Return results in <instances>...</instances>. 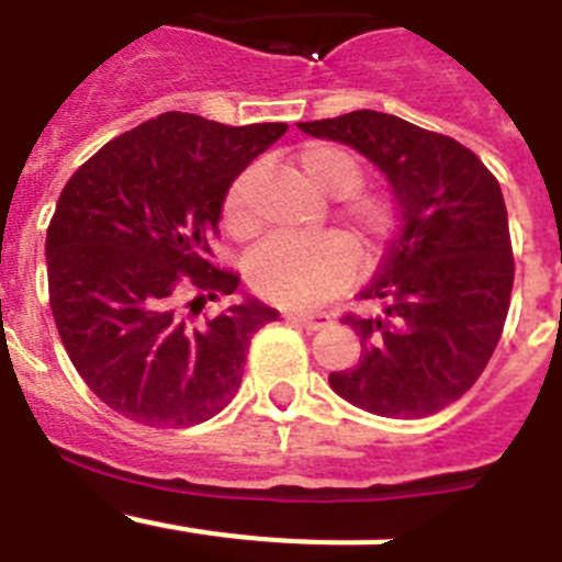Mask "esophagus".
<instances>
[{"label": "esophagus", "mask_w": 562, "mask_h": 562, "mask_svg": "<svg viewBox=\"0 0 562 562\" xmlns=\"http://www.w3.org/2000/svg\"><path fill=\"white\" fill-rule=\"evenodd\" d=\"M290 321H295V324L304 326L306 331H317L324 329V326L331 324V315H326V312H290Z\"/></svg>", "instance_id": "obj_1"}]
</instances>
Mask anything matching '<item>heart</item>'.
<instances>
[{"label": "heart", "instance_id": "1", "mask_svg": "<svg viewBox=\"0 0 562 562\" xmlns=\"http://www.w3.org/2000/svg\"><path fill=\"white\" fill-rule=\"evenodd\" d=\"M297 173L315 191L337 196V216L362 256H374L394 222V205L382 193L357 191L362 166L355 154L331 143H310L295 157ZM222 222L236 238H250L258 231L252 211V171H245L231 186L222 205ZM355 276V252L349 241L335 233L312 238L272 236L247 258V281L267 301L284 306H312L335 295Z\"/></svg>", "mask_w": 562, "mask_h": 562}]
</instances>
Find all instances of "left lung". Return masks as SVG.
<instances>
[{
  "label": "left lung",
  "mask_w": 562,
  "mask_h": 562,
  "mask_svg": "<svg viewBox=\"0 0 562 562\" xmlns=\"http://www.w3.org/2000/svg\"><path fill=\"white\" fill-rule=\"evenodd\" d=\"M297 128L374 162L402 222L360 290L380 312L342 317L362 355L329 374L331 391L391 419L439 414L473 389L504 331L515 265L498 180L453 137L396 114L357 109Z\"/></svg>",
  "instance_id": "left-lung-1"
}]
</instances>
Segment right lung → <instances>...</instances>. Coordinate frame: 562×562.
<instances>
[{"label":"right lung","instance_id":"right-lung-1","mask_svg":"<svg viewBox=\"0 0 562 562\" xmlns=\"http://www.w3.org/2000/svg\"><path fill=\"white\" fill-rule=\"evenodd\" d=\"M286 123L225 126L166 112L78 168L47 231L49 310L69 360L109 408L151 428H191L236 396L250 337L278 312L236 297L207 261L227 188ZM207 300H231L193 322Z\"/></svg>","mask_w":562,"mask_h":562}]
</instances>
